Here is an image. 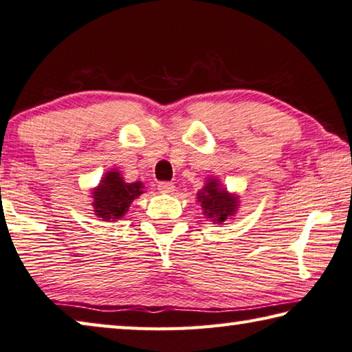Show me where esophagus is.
Masks as SVG:
<instances>
[{
  "label": "esophagus",
  "instance_id": "34e87169",
  "mask_svg": "<svg viewBox=\"0 0 352 352\" xmlns=\"http://www.w3.org/2000/svg\"><path fill=\"white\" fill-rule=\"evenodd\" d=\"M157 190L160 193H165V195H171L175 192V184L173 182H159L157 184Z\"/></svg>",
  "mask_w": 352,
  "mask_h": 352
}]
</instances>
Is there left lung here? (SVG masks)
<instances>
[{
	"label": "left lung",
	"mask_w": 352,
	"mask_h": 352,
	"mask_svg": "<svg viewBox=\"0 0 352 352\" xmlns=\"http://www.w3.org/2000/svg\"><path fill=\"white\" fill-rule=\"evenodd\" d=\"M198 202L202 213L213 224H224L235 217L239 208V196L223 187L218 177H207L206 186L198 192Z\"/></svg>",
	"instance_id": "1"
}]
</instances>
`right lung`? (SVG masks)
Here are the masks:
<instances>
[{
    "mask_svg": "<svg viewBox=\"0 0 352 352\" xmlns=\"http://www.w3.org/2000/svg\"><path fill=\"white\" fill-rule=\"evenodd\" d=\"M144 188L140 181L125 182L120 171H107L98 186L91 190L94 214L102 221H119L125 217L131 202L145 193Z\"/></svg>",
    "mask_w": 352,
    "mask_h": 352,
    "instance_id": "obj_1",
    "label": "right lung"
}]
</instances>
